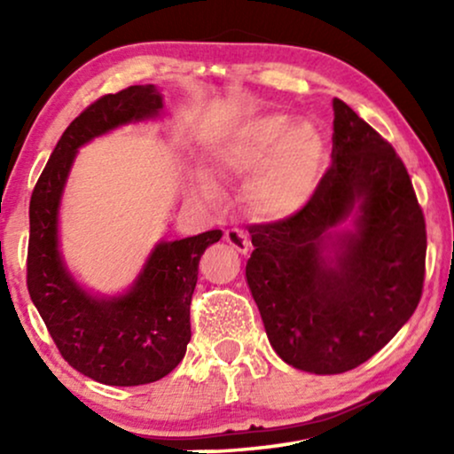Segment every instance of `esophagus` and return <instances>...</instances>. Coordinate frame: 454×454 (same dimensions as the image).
I'll list each match as a JSON object with an SVG mask.
<instances>
[{
  "label": "esophagus",
  "instance_id": "obj_1",
  "mask_svg": "<svg viewBox=\"0 0 454 454\" xmlns=\"http://www.w3.org/2000/svg\"><path fill=\"white\" fill-rule=\"evenodd\" d=\"M225 241L239 254L250 252V239H247V235L244 231H239V229H227Z\"/></svg>",
  "mask_w": 454,
  "mask_h": 454
}]
</instances>
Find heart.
Listing matches in <instances>:
<instances>
[{
  "label": "heart",
  "instance_id": "heart-1",
  "mask_svg": "<svg viewBox=\"0 0 454 454\" xmlns=\"http://www.w3.org/2000/svg\"><path fill=\"white\" fill-rule=\"evenodd\" d=\"M325 140L309 123L285 114L252 117L216 138L207 151V171L190 179V196L210 204L219 198L216 179H244L246 200L262 219H285L306 207L320 182Z\"/></svg>",
  "mask_w": 454,
  "mask_h": 454
}]
</instances>
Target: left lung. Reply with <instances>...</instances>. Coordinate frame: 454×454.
<instances>
[{"mask_svg": "<svg viewBox=\"0 0 454 454\" xmlns=\"http://www.w3.org/2000/svg\"><path fill=\"white\" fill-rule=\"evenodd\" d=\"M333 111L331 169L300 213L250 227L246 264L272 349L312 374H343L380 351L418 308L426 272L405 165L349 105L334 98Z\"/></svg>", "mask_w": 454, "mask_h": 454, "instance_id": "8db88e82", "label": "left lung"}]
</instances>
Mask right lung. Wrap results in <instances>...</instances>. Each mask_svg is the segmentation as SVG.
Listing matches in <instances>:
<instances>
[{"mask_svg": "<svg viewBox=\"0 0 454 454\" xmlns=\"http://www.w3.org/2000/svg\"><path fill=\"white\" fill-rule=\"evenodd\" d=\"M163 95L154 84L105 95L74 120L49 157L30 198L28 294L61 357L92 380L140 387L169 374L190 343V303L198 262L221 239L219 229L160 239L132 287L98 295L82 287L59 250V207L78 148L128 123L159 120Z\"/></svg>", "mask_w": 454, "mask_h": 454, "instance_id": "add662e5", "label": "right lung"}]
</instances>
